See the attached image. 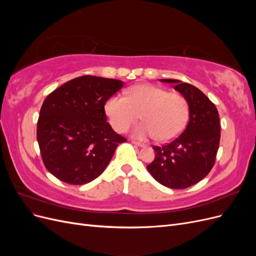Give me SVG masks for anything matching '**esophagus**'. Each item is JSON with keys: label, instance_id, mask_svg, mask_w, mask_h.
<instances>
[{"label": "esophagus", "instance_id": "34e87169", "mask_svg": "<svg viewBox=\"0 0 256 256\" xmlns=\"http://www.w3.org/2000/svg\"><path fill=\"white\" fill-rule=\"evenodd\" d=\"M132 143H134V145L138 146V147H144V146H145V144H143V143H141V142H136V141H132Z\"/></svg>", "mask_w": 256, "mask_h": 256}]
</instances>
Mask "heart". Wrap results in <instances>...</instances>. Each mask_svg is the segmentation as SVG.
I'll use <instances>...</instances> for the list:
<instances>
[{
    "label": "heart",
    "instance_id": "b5f03b06",
    "mask_svg": "<svg viewBox=\"0 0 256 256\" xmlns=\"http://www.w3.org/2000/svg\"><path fill=\"white\" fill-rule=\"evenodd\" d=\"M104 111L118 132L126 131L140 113L144 122L131 130L138 140L158 136L159 141H171L182 134L189 118L188 100L184 95L152 84L134 85L128 90L127 97H110Z\"/></svg>",
    "mask_w": 256,
    "mask_h": 256
}]
</instances>
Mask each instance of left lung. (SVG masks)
Wrapping results in <instances>:
<instances>
[{
	"instance_id": "obj_1",
	"label": "left lung",
	"mask_w": 256,
	"mask_h": 256,
	"mask_svg": "<svg viewBox=\"0 0 256 256\" xmlns=\"http://www.w3.org/2000/svg\"><path fill=\"white\" fill-rule=\"evenodd\" d=\"M188 100L189 122L184 132L164 146H154L156 157L147 170L161 184L184 189L210 172L220 143V120L216 106L202 90L189 83L161 79Z\"/></svg>"
}]
</instances>
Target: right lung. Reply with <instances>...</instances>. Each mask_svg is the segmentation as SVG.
I'll return each mask as SVG.
<instances>
[{"instance_id": "obj_1", "label": "right lung", "mask_w": 256, "mask_h": 256, "mask_svg": "<svg viewBox=\"0 0 256 256\" xmlns=\"http://www.w3.org/2000/svg\"><path fill=\"white\" fill-rule=\"evenodd\" d=\"M124 86L120 80L83 76L44 99L37 122L44 164L60 180L84 184L102 174L116 147L126 142L106 122V100Z\"/></svg>"}]
</instances>
